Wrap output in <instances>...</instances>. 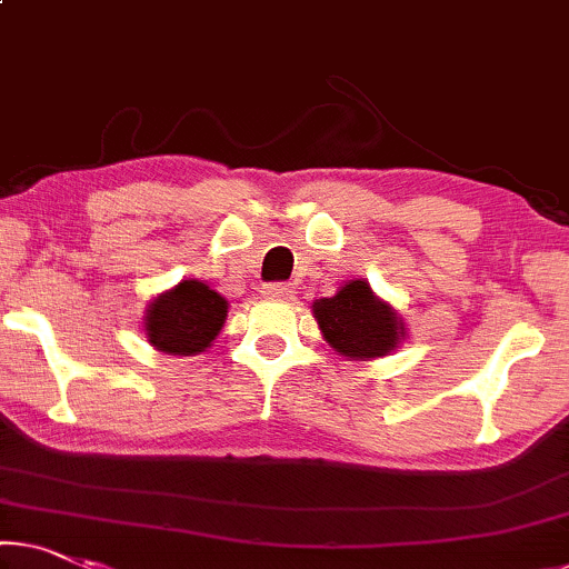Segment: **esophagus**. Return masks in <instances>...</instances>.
Listing matches in <instances>:
<instances>
[{"label":"esophagus","mask_w":569,"mask_h":569,"mask_svg":"<svg viewBox=\"0 0 569 569\" xmlns=\"http://www.w3.org/2000/svg\"><path fill=\"white\" fill-rule=\"evenodd\" d=\"M292 284L290 282H269L264 284V295L274 297V300H292Z\"/></svg>","instance_id":"34e87169"}]
</instances>
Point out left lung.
Returning <instances> with one entry per match:
<instances>
[{
    "mask_svg": "<svg viewBox=\"0 0 569 569\" xmlns=\"http://www.w3.org/2000/svg\"><path fill=\"white\" fill-rule=\"evenodd\" d=\"M312 312L328 343L351 358L387 356L405 336L397 312L376 300L361 279L340 287L336 297H322L312 305Z\"/></svg>",
    "mask_w": 569,
    "mask_h": 569,
    "instance_id": "left-lung-1",
    "label": "left lung"
}]
</instances>
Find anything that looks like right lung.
Returning <instances> with one entry per match:
<instances>
[{
    "mask_svg": "<svg viewBox=\"0 0 569 569\" xmlns=\"http://www.w3.org/2000/svg\"><path fill=\"white\" fill-rule=\"evenodd\" d=\"M229 305L196 279H182L174 290L157 297L147 310V340L157 351L193 356L206 351L223 328Z\"/></svg>",
    "mask_w": 569,
    "mask_h": 569,
    "instance_id": "obj_1",
    "label": "right lung"
}]
</instances>
